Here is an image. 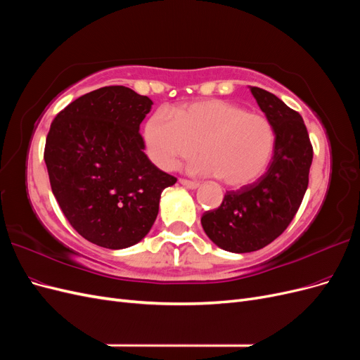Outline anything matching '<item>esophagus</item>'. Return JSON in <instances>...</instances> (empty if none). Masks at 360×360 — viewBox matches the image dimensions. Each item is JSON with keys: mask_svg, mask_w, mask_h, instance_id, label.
<instances>
[{"mask_svg": "<svg viewBox=\"0 0 360 360\" xmlns=\"http://www.w3.org/2000/svg\"><path fill=\"white\" fill-rule=\"evenodd\" d=\"M180 183L183 184L184 188L188 189H197L200 186L198 181H193V180H188V179H180Z\"/></svg>", "mask_w": 360, "mask_h": 360, "instance_id": "obj_1", "label": "esophagus"}]
</instances>
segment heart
Returning <instances> with one entry per match:
<instances>
[{"instance_id": "b5f03b06", "label": "heart", "mask_w": 360, "mask_h": 360, "mask_svg": "<svg viewBox=\"0 0 360 360\" xmlns=\"http://www.w3.org/2000/svg\"><path fill=\"white\" fill-rule=\"evenodd\" d=\"M144 144L151 162L171 171L197 150L202 155L192 171L219 176L230 188H243L263 176L275 150L269 118L221 99L159 108L144 124Z\"/></svg>"}]
</instances>
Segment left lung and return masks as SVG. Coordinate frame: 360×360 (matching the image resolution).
I'll return each mask as SVG.
<instances>
[{
  "instance_id": "1",
  "label": "left lung",
  "mask_w": 360,
  "mask_h": 360,
  "mask_svg": "<svg viewBox=\"0 0 360 360\" xmlns=\"http://www.w3.org/2000/svg\"><path fill=\"white\" fill-rule=\"evenodd\" d=\"M250 93L274 126V158L263 177L226 192L222 204L201 217L210 240L236 254L254 252L287 230L308 189L312 163V146L300 114L258 86H250Z\"/></svg>"
}]
</instances>
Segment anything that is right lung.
<instances>
[{"label": "right lung", "mask_w": 360, "mask_h": 360, "mask_svg": "<svg viewBox=\"0 0 360 360\" xmlns=\"http://www.w3.org/2000/svg\"><path fill=\"white\" fill-rule=\"evenodd\" d=\"M151 105L127 86H102L69 103L51 124L43 158L52 193L69 224L97 246L143 240L162 191L177 181L144 153L139 124Z\"/></svg>", "instance_id": "obj_1"}]
</instances>
